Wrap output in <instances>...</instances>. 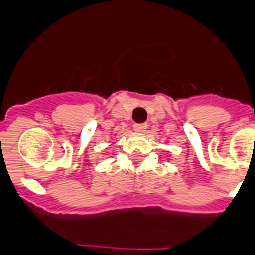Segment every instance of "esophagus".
<instances>
[{
  "mask_svg": "<svg viewBox=\"0 0 255 255\" xmlns=\"http://www.w3.org/2000/svg\"><path fill=\"white\" fill-rule=\"evenodd\" d=\"M147 129V124H135L134 125V130L136 132H144Z\"/></svg>",
  "mask_w": 255,
  "mask_h": 255,
  "instance_id": "1",
  "label": "esophagus"
}]
</instances>
